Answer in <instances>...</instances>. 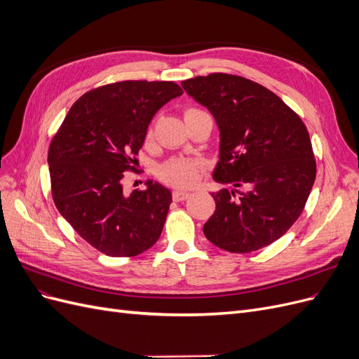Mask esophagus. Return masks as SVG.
Instances as JSON below:
<instances>
[{
	"instance_id": "34e87169",
	"label": "esophagus",
	"mask_w": 359,
	"mask_h": 359,
	"mask_svg": "<svg viewBox=\"0 0 359 359\" xmlns=\"http://www.w3.org/2000/svg\"><path fill=\"white\" fill-rule=\"evenodd\" d=\"M190 191H187V190H175L173 191V199L175 201H186L189 196H190Z\"/></svg>"
}]
</instances>
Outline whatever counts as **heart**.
I'll use <instances>...</instances> for the list:
<instances>
[{
  "mask_svg": "<svg viewBox=\"0 0 359 359\" xmlns=\"http://www.w3.org/2000/svg\"><path fill=\"white\" fill-rule=\"evenodd\" d=\"M194 111V109H189ZM201 163L198 160L190 158H175L168 161L160 169V175L166 181H170L177 186H189L196 181L199 175Z\"/></svg>",
  "mask_w": 359,
  "mask_h": 359,
  "instance_id": "obj_1",
  "label": "heart"
}]
</instances>
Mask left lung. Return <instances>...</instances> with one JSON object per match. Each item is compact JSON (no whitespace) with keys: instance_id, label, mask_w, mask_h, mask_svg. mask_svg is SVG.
I'll return each instance as SVG.
<instances>
[{"instance_id":"obj_1","label":"left lung","mask_w":359,"mask_h":359,"mask_svg":"<svg viewBox=\"0 0 359 359\" xmlns=\"http://www.w3.org/2000/svg\"><path fill=\"white\" fill-rule=\"evenodd\" d=\"M220 132L215 211L203 224L226 252L250 253L277 241L297 222L316 178L301 118L273 91L241 76L211 73L181 82Z\"/></svg>"}]
</instances>
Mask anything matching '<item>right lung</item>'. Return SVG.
Returning <instances> with one entry per match:
<instances>
[{
    "instance_id": "1",
    "label": "right lung",
    "mask_w": 359,
    "mask_h": 359,
    "mask_svg": "<svg viewBox=\"0 0 359 359\" xmlns=\"http://www.w3.org/2000/svg\"><path fill=\"white\" fill-rule=\"evenodd\" d=\"M166 81H124L83 94L53 136L48 163L52 198L83 240L112 257L153 247L166 222L172 193L148 180L145 190L123 191L126 170H136L151 119L181 95Z\"/></svg>"
}]
</instances>
